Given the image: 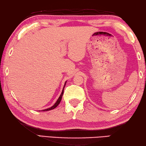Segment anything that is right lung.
Listing matches in <instances>:
<instances>
[{
	"label": "right lung",
	"mask_w": 146,
	"mask_h": 146,
	"mask_svg": "<svg viewBox=\"0 0 146 146\" xmlns=\"http://www.w3.org/2000/svg\"><path fill=\"white\" fill-rule=\"evenodd\" d=\"M66 82H65V83H64V87L63 88V90H62V92L61 94L60 95V96L59 97V98L57 99V102L55 103V104L53 106H52L51 107H50V108H48V109H44V110H41V111H50V110H52L56 108V107H57V106L59 104V103L61 102V98H62V96H63V91H64V87H65V85H66Z\"/></svg>",
	"instance_id": "add662e5"
}]
</instances>
